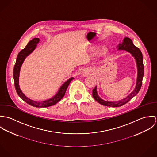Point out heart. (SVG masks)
I'll list each match as a JSON object with an SVG mask.
<instances>
[{"mask_svg":"<svg viewBox=\"0 0 157 157\" xmlns=\"http://www.w3.org/2000/svg\"><path fill=\"white\" fill-rule=\"evenodd\" d=\"M106 52V48L103 47V48H101L100 49V52H101V53L104 54V53H105Z\"/></svg>","mask_w":157,"mask_h":157,"instance_id":"b5f03b06","label":"heart"}]
</instances>
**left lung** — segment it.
<instances>
[{
  "label": "left lung",
  "mask_w": 157,
  "mask_h": 157,
  "mask_svg": "<svg viewBox=\"0 0 157 157\" xmlns=\"http://www.w3.org/2000/svg\"><path fill=\"white\" fill-rule=\"evenodd\" d=\"M118 50H125L128 52H130L133 57H134L135 59L136 60V63L137 65V69H138V74H137V80H136V86L135 88V90L132 92L129 95H128L126 98L117 101H106L103 100H102L97 94V86L95 87V88L92 90V96L100 104L106 106H109V107H119L121 106L124 105H125L126 103H128L129 100H131L135 95H136L139 90L141 89V85H142V80L143 77L144 75V66L143 63V56L141 51L136 46H135L132 41L131 39L128 37H126L123 40V42L121 44L118 45Z\"/></svg>",
  "instance_id": "obj_1"
}]
</instances>
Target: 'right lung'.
Instances as JSON below:
<instances>
[{
    "label": "right lung",
    "instance_id": "1",
    "mask_svg": "<svg viewBox=\"0 0 157 157\" xmlns=\"http://www.w3.org/2000/svg\"><path fill=\"white\" fill-rule=\"evenodd\" d=\"M39 38H34L32 40H30L26 47L21 50L19 53L18 54L16 64L14 67L13 71V78L14 80V85L15 88L16 90V92L19 96L22 98L23 100H24L26 103H27L28 105L37 108H46L49 106H51L56 104L57 102H59L65 95V92L67 90V86L69 85L70 82L74 79V77H71L69 79H68L67 81H66L60 87V88L57 92V93L52 98L46 100L42 101H36L33 100L29 99V98L26 97L23 94L22 91L20 89L19 87V74H20V70L21 67L22 65L23 62L25 58L30 54L36 48L37 44L39 42Z\"/></svg>",
    "mask_w": 157,
    "mask_h": 157
}]
</instances>
